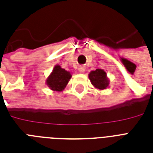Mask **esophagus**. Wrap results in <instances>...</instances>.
I'll return each instance as SVG.
<instances>
[{"mask_svg":"<svg viewBox=\"0 0 153 153\" xmlns=\"http://www.w3.org/2000/svg\"><path fill=\"white\" fill-rule=\"evenodd\" d=\"M85 70H86V67H84V66L79 67V71L80 73H84V72H85Z\"/></svg>","mask_w":153,"mask_h":153,"instance_id":"obj_1","label":"esophagus"}]
</instances>
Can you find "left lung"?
<instances>
[{"mask_svg":"<svg viewBox=\"0 0 153 153\" xmlns=\"http://www.w3.org/2000/svg\"><path fill=\"white\" fill-rule=\"evenodd\" d=\"M91 84L96 89L105 90L109 86V79L107 77L106 72L103 69H96L92 71L88 74Z\"/></svg>","mask_w":153,"mask_h":153,"instance_id":"8db88e82","label":"left lung"}]
</instances>
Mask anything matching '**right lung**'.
<instances>
[{
    "label": "right lung",
    "instance_id": "right-lung-1",
    "mask_svg": "<svg viewBox=\"0 0 153 153\" xmlns=\"http://www.w3.org/2000/svg\"><path fill=\"white\" fill-rule=\"evenodd\" d=\"M71 74L59 65H55L46 80L47 86L53 91H62L71 79Z\"/></svg>",
    "mask_w": 153,
    "mask_h": 153
}]
</instances>
